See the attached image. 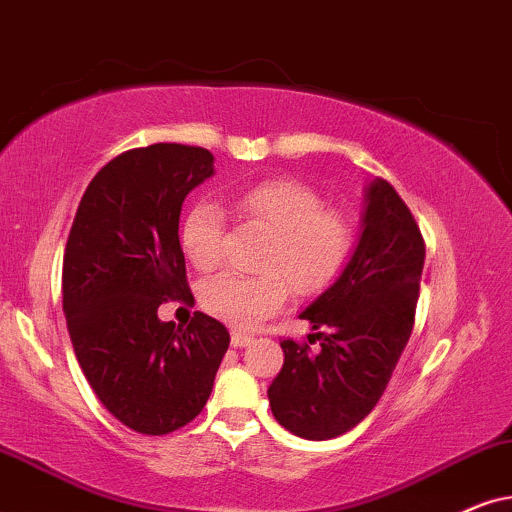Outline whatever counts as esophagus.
I'll use <instances>...</instances> for the list:
<instances>
[{
	"instance_id": "obj_1",
	"label": "esophagus",
	"mask_w": 512,
	"mask_h": 512,
	"mask_svg": "<svg viewBox=\"0 0 512 512\" xmlns=\"http://www.w3.org/2000/svg\"><path fill=\"white\" fill-rule=\"evenodd\" d=\"M250 342H252V335H248V333H241V331L231 333V345L234 347H248Z\"/></svg>"
}]
</instances>
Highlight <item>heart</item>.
Masks as SVG:
<instances>
[{
    "label": "heart",
    "instance_id": "1",
    "mask_svg": "<svg viewBox=\"0 0 512 512\" xmlns=\"http://www.w3.org/2000/svg\"><path fill=\"white\" fill-rule=\"evenodd\" d=\"M243 222L269 231L257 269L262 274H219L200 286V307L236 328H250L278 312L288 297L316 295L347 267L354 250V226L340 210L323 208V198L302 181L276 177L234 193ZM226 215L212 200H198L181 219L179 241L198 271L222 262Z\"/></svg>",
    "mask_w": 512,
    "mask_h": 512
}]
</instances>
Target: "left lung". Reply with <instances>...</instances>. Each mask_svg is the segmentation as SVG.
Masks as SVG:
<instances>
[{
	"label": "left lung",
	"instance_id": "obj_1",
	"mask_svg": "<svg viewBox=\"0 0 512 512\" xmlns=\"http://www.w3.org/2000/svg\"><path fill=\"white\" fill-rule=\"evenodd\" d=\"M364 234L342 276L300 314L309 342L283 340L281 373L269 385L271 413L304 439H333L359 425L390 383L411 338L425 241L394 186L366 193ZM322 340L314 353L311 345Z\"/></svg>",
	"mask_w": 512,
	"mask_h": 512
}]
</instances>
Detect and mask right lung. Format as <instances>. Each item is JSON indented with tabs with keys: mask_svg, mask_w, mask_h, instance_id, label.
I'll return each instance as SVG.
<instances>
[{
	"mask_svg": "<svg viewBox=\"0 0 512 512\" xmlns=\"http://www.w3.org/2000/svg\"><path fill=\"white\" fill-rule=\"evenodd\" d=\"M200 146L115 155L89 181L63 255V314L101 404L141 435L184 428L208 404L229 331L196 312L186 328L160 304L193 302L179 245L184 198L212 174Z\"/></svg>",
	"mask_w": 512,
	"mask_h": 512,
	"instance_id": "1",
	"label": "right lung"
}]
</instances>
